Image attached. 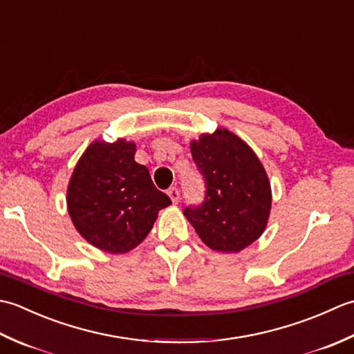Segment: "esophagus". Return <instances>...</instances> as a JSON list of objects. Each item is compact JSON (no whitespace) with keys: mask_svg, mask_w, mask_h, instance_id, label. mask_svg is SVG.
I'll use <instances>...</instances> for the list:
<instances>
[{"mask_svg":"<svg viewBox=\"0 0 354 354\" xmlns=\"http://www.w3.org/2000/svg\"><path fill=\"white\" fill-rule=\"evenodd\" d=\"M167 194L170 196L173 204H178V202H179V190L176 189V187H171V189H169Z\"/></svg>","mask_w":354,"mask_h":354,"instance_id":"esophagus-1","label":"esophagus"}]
</instances>
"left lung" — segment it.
Wrapping results in <instances>:
<instances>
[{
  "mask_svg": "<svg viewBox=\"0 0 354 354\" xmlns=\"http://www.w3.org/2000/svg\"><path fill=\"white\" fill-rule=\"evenodd\" d=\"M194 162L205 179V201L184 214L202 242L213 251L234 254L266 230L272 190L259 156L228 129L192 140Z\"/></svg>",
  "mask_w": 354,
  "mask_h": 354,
  "instance_id": "1",
  "label": "left lung"
}]
</instances>
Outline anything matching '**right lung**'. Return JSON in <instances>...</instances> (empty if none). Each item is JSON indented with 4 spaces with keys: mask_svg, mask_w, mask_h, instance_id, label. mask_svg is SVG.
<instances>
[{
    "mask_svg": "<svg viewBox=\"0 0 354 354\" xmlns=\"http://www.w3.org/2000/svg\"><path fill=\"white\" fill-rule=\"evenodd\" d=\"M133 141L94 140L76 164L66 189L74 228L88 243L109 254L137 248L152 230L160 209L171 204L135 161Z\"/></svg>",
    "mask_w": 354,
    "mask_h": 354,
    "instance_id": "1",
    "label": "right lung"
}]
</instances>
